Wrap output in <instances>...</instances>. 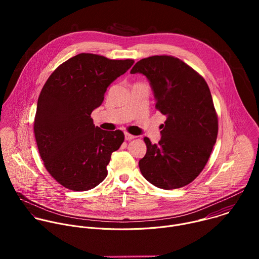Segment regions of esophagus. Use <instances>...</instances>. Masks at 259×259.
I'll return each instance as SVG.
<instances>
[{"label": "esophagus", "instance_id": "esophagus-1", "mask_svg": "<svg viewBox=\"0 0 259 259\" xmlns=\"http://www.w3.org/2000/svg\"><path fill=\"white\" fill-rule=\"evenodd\" d=\"M134 137H135L134 135H132V134L128 133V132H125V139H126V140H131V139H133Z\"/></svg>", "mask_w": 259, "mask_h": 259}]
</instances>
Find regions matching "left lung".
<instances>
[{
  "mask_svg": "<svg viewBox=\"0 0 259 259\" xmlns=\"http://www.w3.org/2000/svg\"><path fill=\"white\" fill-rule=\"evenodd\" d=\"M130 72L149 80L156 108L166 116L159 143L144 137L146 154L138 163L140 172L160 189L187 186L204 169L217 138V115L208 85L187 63L167 55L143 58Z\"/></svg>",
  "mask_w": 259,
  "mask_h": 259,
  "instance_id": "left-lung-1",
  "label": "left lung"
}]
</instances>
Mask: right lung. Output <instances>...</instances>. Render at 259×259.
<instances>
[{
  "label": "right lung",
  "instance_id": "1",
  "mask_svg": "<svg viewBox=\"0 0 259 259\" xmlns=\"http://www.w3.org/2000/svg\"><path fill=\"white\" fill-rule=\"evenodd\" d=\"M133 63L81 53L60 64L45 83L36 104L34 137L47 171L64 188L88 191L106 177L124 133L95 127L91 113L101 105L107 87Z\"/></svg>",
  "mask_w": 259,
  "mask_h": 259
}]
</instances>
